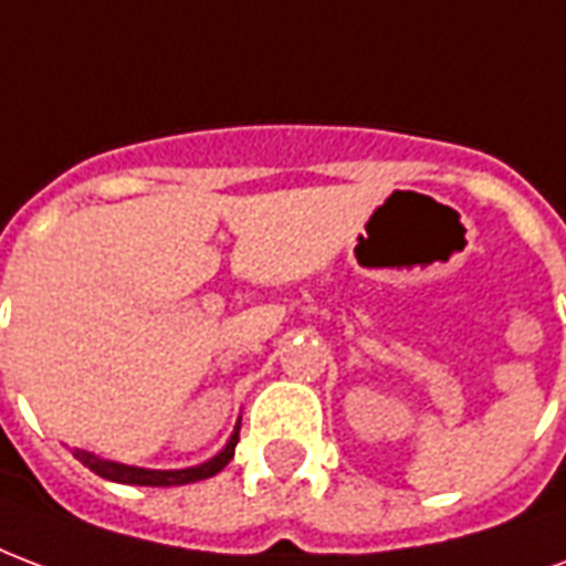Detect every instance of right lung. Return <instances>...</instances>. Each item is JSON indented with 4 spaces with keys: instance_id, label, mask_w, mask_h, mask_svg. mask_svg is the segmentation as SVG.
Listing matches in <instances>:
<instances>
[{
    "instance_id": "1",
    "label": "right lung",
    "mask_w": 566,
    "mask_h": 566,
    "mask_svg": "<svg viewBox=\"0 0 566 566\" xmlns=\"http://www.w3.org/2000/svg\"><path fill=\"white\" fill-rule=\"evenodd\" d=\"M238 429H241V420L235 423V432L229 436L220 453H214L211 460L199 462V465H190V469H139V465H125V462L101 460V457L88 453V450H74V457L88 471H95L97 478L113 480V483H127V486H185V483L214 478L218 471L227 469L229 460L235 457Z\"/></svg>"
}]
</instances>
